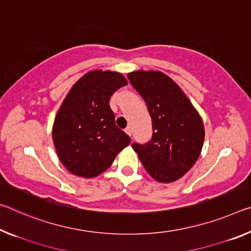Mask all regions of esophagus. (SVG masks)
<instances>
[{"label":"esophagus","instance_id":"obj_1","mask_svg":"<svg viewBox=\"0 0 251 251\" xmlns=\"http://www.w3.org/2000/svg\"><path fill=\"white\" fill-rule=\"evenodd\" d=\"M125 132H126V134H127V135H129V136H132V127H130V126L126 127V128H125Z\"/></svg>","mask_w":251,"mask_h":251}]
</instances>
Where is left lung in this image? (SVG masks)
<instances>
[{"label": "left lung", "instance_id": "obj_1", "mask_svg": "<svg viewBox=\"0 0 251 251\" xmlns=\"http://www.w3.org/2000/svg\"><path fill=\"white\" fill-rule=\"evenodd\" d=\"M130 83L144 99L152 118L153 135L132 146L151 176L170 183L182 177L200 156L204 127L182 89L161 71H133Z\"/></svg>", "mask_w": 251, "mask_h": 251}]
</instances>
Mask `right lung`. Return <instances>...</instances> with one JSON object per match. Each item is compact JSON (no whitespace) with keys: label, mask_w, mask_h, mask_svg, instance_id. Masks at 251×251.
Here are the masks:
<instances>
[{"label":"right lung","mask_w":251,"mask_h":251,"mask_svg":"<svg viewBox=\"0 0 251 251\" xmlns=\"http://www.w3.org/2000/svg\"><path fill=\"white\" fill-rule=\"evenodd\" d=\"M126 85L122 74L94 70L66 96L54 118L52 140L61 163L75 176H99L130 143L109 106L111 95Z\"/></svg>","instance_id":"right-lung-1"}]
</instances>
